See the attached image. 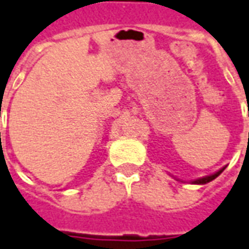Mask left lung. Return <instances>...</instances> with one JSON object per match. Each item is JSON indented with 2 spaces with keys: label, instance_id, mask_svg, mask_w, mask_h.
<instances>
[{
  "label": "left lung",
  "instance_id": "1",
  "mask_svg": "<svg viewBox=\"0 0 249 249\" xmlns=\"http://www.w3.org/2000/svg\"><path fill=\"white\" fill-rule=\"evenodd\" d=\"M224 169L225 168H222V169H219L218 172H215L214 175H210V176H205V178H200V179L198 180H194L193 183L194 184H206V183H209V181H212V180H214L217 176H219V175L224 172Z\"/></svg>",
  "mask_w": 249,
  "mask_h": 249
}]
</instances>
